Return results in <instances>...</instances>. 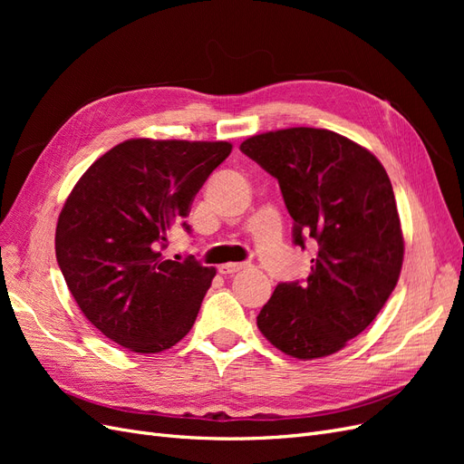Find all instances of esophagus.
Masks as SVG:
<instances>
[{
    "label": "esophagus",
    "instance_id": "34e87169",
    "mask_svg": "<svg viewBox=\"0 0 464 464\" xmlns=\"http://www.w3.org/2000/svg\"><path fill=\"white\" fill-rule=\"evenodd\" d=\"M246 266H247L246 263H224L218 266V271H220V275H236V273L244 271Z\"/></svg>",
    "mask_w": 464,
    "mask_h": 464
}]
</instances>
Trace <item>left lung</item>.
<instances>
[{
  "instance_id": "obj_1",
  "label": "left lung",
  "mask_w": 464,
  "mask_h": 464,
  "mask_svg": "<svg viewBox=\"0 0 464 464\" xmlns=\"http://www.w3.org/2000/svg\"><path fill=\"white\" fill-rule=\"evenodd\" d=\"M240 150L278 179L292 242L317 247L310 276L280 283L257 327L292 358L339 353L382 312L401 275L404 240L385 168L358 143L315 128L254 135Z\"/></svg>"
}]
</instances>
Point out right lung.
Returning a JSON list of instances; mask_svg holds the SVG:
<instances>
[{
    "label": "right lung",
    "mask_w": 464,
    "mask_h": 464,
    "mask_svg": "<svg viewBox=\"0 0 464 464\" xmlns=\"http://www.w3.org/2000/svg\"><path fill=\"white\" fill-rule=\"evenodd\" d=\"M227 141L130 139L81 176L55 228V257L77 305L110 341L154 354L193 327L217 275L193 256L168 259V232L184 220Z\"/></svg>",
    "instance_id": "obj_1"
}]
</instances>
